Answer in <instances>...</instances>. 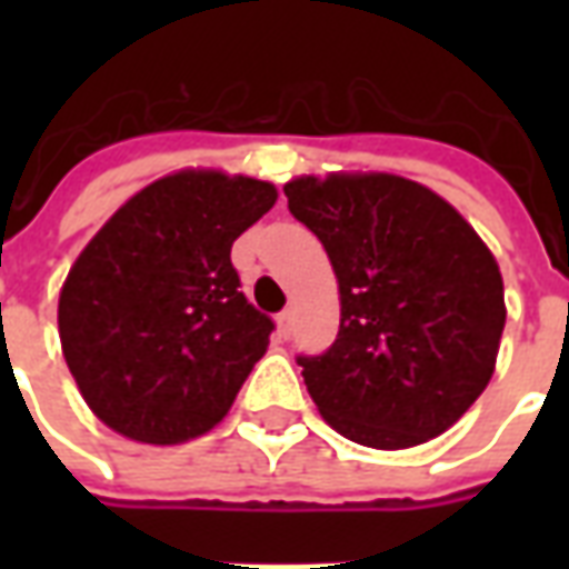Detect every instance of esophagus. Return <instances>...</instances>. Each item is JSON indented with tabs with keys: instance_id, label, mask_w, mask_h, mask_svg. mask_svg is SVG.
I'll return each mask as SVG.
<instances>
[{
	"instance_id": "34e87169",
	"label": "esophagus",
	"mask_w": 569,
	"mask_h": 569,
	"mask_svg": "<svg viewBox=\"0 0 569 569\" xmlns=\"http://www.w3.org/2000/svg\"><path fill=\"white\" fill-rule=\"evenodd\" d=\"M292 310H283V313H277V332H280V338H289L292 335Z\"/></svg>"
}]
</instances>
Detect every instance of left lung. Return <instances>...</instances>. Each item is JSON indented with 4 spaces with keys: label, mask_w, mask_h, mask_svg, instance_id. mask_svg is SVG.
Segmentation results:
<instances>
[{
    "label": "left lung",
    "mask_w": 569,
    "mask_h": 569,
    "mask_svg": "<svg viewBox=\"0 0 569 569\" xmlns=\"http://www.w3.org/2000/svg\"><path fill=\"white\" fill-rule=\"evenodd\" d=\"M283 191L320 237L341 292L335 345L298 357L310 399L357 445L399 451L436 439L497 366V259L448 200L402 176H298Z\"/></svg>",
    "instance_id": "8db88e82"
}]
</instances>
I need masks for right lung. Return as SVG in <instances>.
Here are the masks:
<instances>
[{"label": "right lung", "mask_w": 569, "mask_h": 569, "mask_svg": "<svg viewBox=\"0 0 569 569\" xmlns=\"http://www.w3.org/2000/svg\"><path fill=\"white\" fill-rule=\"evenodd\" d=\"M273 200L261 179L179 170L137 191L81 249L57 326L106 427L179 445L228 415L273 332L240 292L231 247Z\"/></svg>", "instance_id": "add662e5"}]
</instances>
